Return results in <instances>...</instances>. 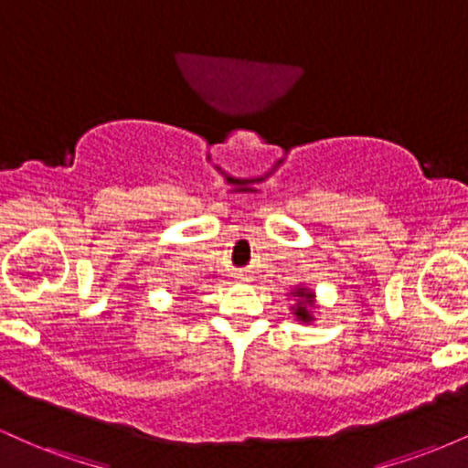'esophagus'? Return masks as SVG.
<instances>
[{
    "instance_id": "1",
    "label": "esophagus",
    "mask_w": 468,
    "mask_h": 468,
    "mask_svg": "<svg viewBox=\"0 0 468 468\" xmlns=\"http://www.w3.org/2000/svg\"><path fill=\"white\" fill-rule=\"evenodd\" d=\"M239 279H241V282H249V277H246V275H239Z\"/></svg>"
}]
</instances>
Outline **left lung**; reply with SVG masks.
<instances>
[{
	"label": "left lung",
	"instance_id": "obj_1",
	"mask_svg": "<svg viewBox=\"0 0 468 468\" xmlns=\"http://www.w3.org/2000/svg\"><path fill=\"white\" fill-rule=\"evenodd\" d=\"M290 303V313H292L294 321L303 325H313L316 321V310H319V303H316V292L305 283H299L288 292Z\"/></svg>",
	"mask_w": 468,
	"mask_h": 468
}]
</instances>
